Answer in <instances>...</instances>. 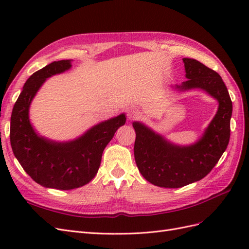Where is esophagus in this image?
Listing matches in <instances>:
<instances>
[{
    "label": "esophagus",
    "instance_id": "1",
    "mask_svg": "<svg viewBox=\"0 0 249 249\" xmlns=\"http://www.w3.org/2000/svg\"><path fill=\"white\" fill-rule=\"evenodd\" d=\"M139 117H140V114H139V112H137L136 110L131 109V110L127 111V118H129L130 120L138 119Z\"/></svg>",
    "mask_w": 249,
    "mask_h": 249
}]
</instances>
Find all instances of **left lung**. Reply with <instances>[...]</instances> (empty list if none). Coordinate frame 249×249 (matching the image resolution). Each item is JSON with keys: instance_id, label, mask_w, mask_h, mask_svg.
I'll return each instance as SVG.
<instances>
[{"instance_id": "obj_1", "label": "left lung", "mask_w": 249, "mask_h": 249, "mask_svg": "<svg viewBox=\"0 0 249 249\" xmlns=\"http://www.w3.org/2000/svg\"><path fill=\"white\" fill-rule=\"evenodd\" d=\"M183 61L188 80L177 88H200L215 97L219 107L202 137L189 146L172 144L144 124L133 123L137 167L149 183L163 188H180L205 178L227 149L231 136L232 104L221 77L197 60Z\"/></svg>"}]
</instances>
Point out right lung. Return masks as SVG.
<instances>
[{
	"label": "right lung",
	"mask_w": 249,
	"mask_h": 249,
	"mask_svg": "<svg viewBox=\"0 0 249 249\" xmlns=\"http://www.w3.org/2000/svg\"><path fill=\"white\" fill-rule=\"evenodd\" d=\"M71 67V60H61L34 72L14 104L10 122L11 147L21 167L37 184L59 190L88 184L100 168L105 147L125 124V115L120 114L70 142L51 141L36 134L29 120L30 104L46 79Z\"/></svg>",
	"instance_id": "add662e5"
}]
</instances>
